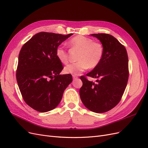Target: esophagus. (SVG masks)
I'll list each match as a JSON object with an SVG mask.
<instances>
[{
    "label": "esophagus",
    "mask_w": 148,
    "mask_h": 148,
    "mask_svg": "<svg viewBox=\"0 0 148 148\" xmlns=\"http://www.w3.org/2000/svg\"><path fill=\"white\" fill-rule=\"evenodd\" d=\"M73 79H75V78H77V75H73Z\"/></svg>",
    "instance_id": "34e87169"
}]
</instances>
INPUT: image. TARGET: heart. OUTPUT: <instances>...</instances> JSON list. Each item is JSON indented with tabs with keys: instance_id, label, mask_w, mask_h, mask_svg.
<instances>
[{
	"instance_id": "obj_1",
	"label": "heart",
	"mask_w": 148,
	"mask_h": 148,
	"mask_svg": "<svg viewBox=\"0 0 148 148\" xmlns=\"http://www.w3.org/2000/svg\"><path fill=\"white\" fill-rule=\"evenodd\" d=\"M69 45L73 50L79 51L77 57L78 62L67 65L64 68L66 74L77 75L88 68H96L101 62L104 51L101 42L94 41L88 37L78 35L73 38L69 41ZM56 54L62 63L66 64L68 63L69 54L64 45L57 47Z\"/></svg>"
}]
</instances>
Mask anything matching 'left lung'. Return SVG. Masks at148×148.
<instances>
[{
    "instance_id": "left-lung-1",
    "label": "left lung",
    "mask_w": 148,
    "mask_h": 148,
    "mask_svg": "<svg viewBox=\"0 0 148 148\" xmlns=\"http://www.w3.org/2000/svg\"><path fill=\"white\" fill-rule=\"evenodd\" d=\"M103 47L100 64L86 75L98 79L89 81L85 75L80 77L83 85L80 88V99L84 106L95 113L110 110L121 101L129 79L127 51L117 39L107 34H92Z\"/></svg>"
}]
</instances>
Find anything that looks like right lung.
Returning a JSON list of instances; mask_svg holds the SVG:
<instances>
[{
	"mask_svg": "<svg viewBox=\"0 0 148 148\" xmlns=\"http://www.w3.org/2000/svg\"><path fill=\"white\" fill-rule=\"evenodd\" d=\"M72 35L40 32L21 49L16 80L25 103L38 112L56 108L73 81L71 74H60L63 67L56 54L57 47Z\"/></svg>",
	"mask_w": 148,
	"mask_h": 148,
	"instance_id": "1",
	"label": "right lung"
}]
</instances>
